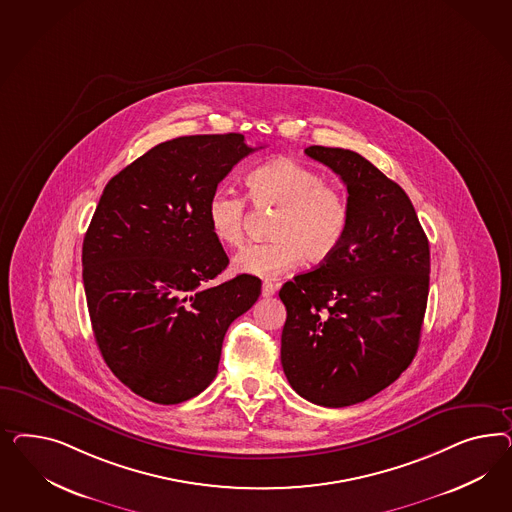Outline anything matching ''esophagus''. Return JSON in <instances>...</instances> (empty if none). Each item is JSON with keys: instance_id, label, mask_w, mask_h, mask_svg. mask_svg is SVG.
I'll list each match as a JSON object with an SVG mask.
<instances>
[{"instance_id": "34e87169", "label": "esophagus", "mask_w": 512, "mask_h": 512, "mask_svg": "<svg viewBox=\"0 0 512 512\" xmlns=\"http://www.w3.org/2000/svg\"><path fill=\"white\" fill-rule=\"evenodd\" d=\"M276 291H278V285H274L272 281H264L263 283V296H272L276 295Z\"/></svg>"}]
</instances>
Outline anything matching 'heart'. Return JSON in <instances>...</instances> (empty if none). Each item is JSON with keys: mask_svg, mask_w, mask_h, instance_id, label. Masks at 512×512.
Returning a JSON list of instances; mask_svg holds the SVG:
<instances>
[{"mask_svg": "<svg viewBox=\"0 0 512 512\" xmlns=\"http://www.w3.org/2000/svg\"><path fill=\"white\" fill-rule=\"evenodd\" d=\"M246 189L253 206L276 212L268 225L272 238L240 251L234 257L236 272L274 278L302 257L308 263H325L345 240L351 219L347 199L308 165L291 157L272 159L248 172ZM206 221L219 244L242 246L246 199L217 189L206 202Z\"/></svg>", "mask_w": 512, "mask_h": 512, "instance_id": "1", "label": "heart"}]
</instances>
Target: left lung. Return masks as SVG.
I'll return each mask as SVG.
<instances>
[{
    "instance_id": "8db88e82",
    "label": "left lung",
    "mask_w": 512,
    "mask_h": 512,
    "mask_svg": "<svg viewBox=\"0 0 512 512\" xmlns=\"http://www.w3.org/2000/svg\"><path fill=\"white\" fill-rule=\"evenodd\" d=\"M347 187L338 251L287 281L281 366L308 402L347 407L394 383L417 355L428 302L430 246L402 187L351 150L310 146Z\"/></svg>"
}]
</instances>
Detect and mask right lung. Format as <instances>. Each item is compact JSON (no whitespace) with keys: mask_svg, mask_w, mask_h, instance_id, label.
I'll return each mask as SVG.
<instances>
[{"mask_svg":"<svg viewBox=\"0 0 512 512\" xmlns=\"http://www.w3.org/2000/svg\"><path fill=\"white\" fill-rule=\"evenodd\" d=\"M255 150L240 133L178 137L103 189L82 244L86 302L110 372L144 400L172 405L201 394L227 328L261 295V279L249 274L208 287L229 257L206 202Z\"/></svg>","mask_w":512,"mask_h":512,"instance_id":"obj_1","label":"right lung"}]
</instances>
